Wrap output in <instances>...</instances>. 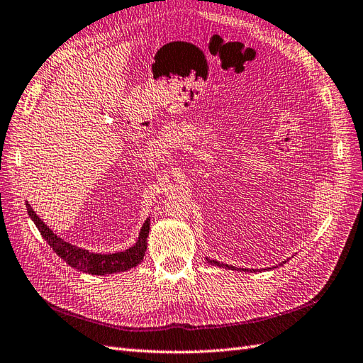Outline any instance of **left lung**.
<instances>
[{
    "instance_id": "1",
    "label": "left lung",
    "mask_w": 363,
    "mask_h": 363,
    "mask_svg": "<svg viewBox=\"0 0 363 363\" xmlns=\"http://www.w3.org/2000/svg\"><path fill=\"white\" fill-rule=\"evenodd\" d=\"M206 262H208L210 264H213V266H219V267H225V269H231V271H237V269L239 267H235V266H230V264H223V263H219L217 260H210V258H206ZM283 263H286V262H283ZM281 263V264H283ZM239 271H245V272H247V269H239ZM251 272H255V269H250ZM258 271H260V269H258ZM263 271H266V269H263Z\"/></svg>"
}]
</instances>
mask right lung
<instances>
[{
	"mask_svg": "<svg viewBox=\"0 0 363 363\" xmlns=\"http://www.w3.org/2000/svg\"><path fill=\"white\" fill-rule=\"evenodd\" d=\"M26 205H27L30 219L35 222L40 235H43L47 240V243L53 247V251L62 258V260L67 262L71 267L77 269V271L91 274V275H109V274L124 272L138 266L143 262L144 254H146L147 237L150 230L149 217L146 219V222L143 223V228L135 245L130 246L129 250L116 252V254H96V252H89L88 250H82V247H77L74 245L65 242L64 239H60L59 235H56L43 220L39 219V216L33 211L30 203L26 202Z\"/></svg>",
	"mask_w": 363,
	"mask_h": 363,
	"instance_id": "obj_1",
	"label": "right lung"
}]
</instances>
